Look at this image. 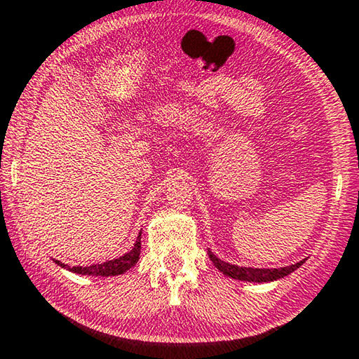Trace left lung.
I'll return each instance as SVG.
<instances>
[{"label":"left lung","mask_w":359,"mask_h":359,"mask_svg":"<svg viewBox=\"0 0 359 359\" xmlns=\"http://www.w3.org/2000/svg\"><path fill=\"white\" fill-rule=\"evenodd\" d=\"M208 254H209V259L212 260V264L217 266L224 275L233 278V280L249 281V283H266V281L280 280V278L287 276L289 273L297 270L299 266L305 262V260L297 262V264L283 266V269H248V266H236V265L226 264V262L215 257L210 251Z\"/></svg>","instance_id":"8db88e82"}]
</instances>
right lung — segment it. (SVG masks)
I'll return each mask as SVG.
<instances>
[{"instance_id":"right-lung-1","label":"right lung","mask_w":359,"mask_h":359,"mask_svg":"<svg viewBox=\"0 0 359 359\" xmlns=\"http://www.w3.org/2000/svg\"><path fill=\"white\" fill-rule=\"evenodd\" d=\"M139 254H140V233L137 236V241H135V244H134V248L119 259H113V260L104 262V264H95V265H89V266H68L65 264H62L60 260H55V264L60 265L62 269H67L73 273H78V275L116 276V275H123V273L128 271L130 266H134L135 264H137Z\"/></svg>"}]
</instances>
